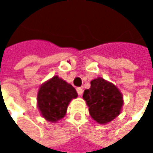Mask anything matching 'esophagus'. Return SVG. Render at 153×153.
Masks as SVG:
<instances>
[{
  "label": "esophagus",
  "mask_w": 153,
  "mask_h": 153,
  "mask_svg": "<svg viewBox=\"0 0 153 153\" xmlns=\"http://www.w3.org/2000/svg\"><path fill=\"white\" fill-rule=\"evenodd\" d=\"M77 92H78V95L79 96H81L82 93H83V89L81 88H77Z\"/></svg>",
  "instance_id": "esophagus-1"
}]
</instances>
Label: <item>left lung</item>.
Returning a JSON list of instances; mask_svg holds the SVG:
<instances>
[{
    "mask_svg": "<svg viewBox=\"0 0 153 153\" xmlns=\"http://www.w3.org/2000/svg\"><path fill=\"white\" fill-rule=\"evenodd\" d=\"M90 88L83 93V99L94 120L107 124L120 115L123 106V97L111 82L98 77L90 81Z\"/></svg>",
    "mask_w": 153,
    "mask_h": 153,
    "instance_id": "obj_1",
    "label": "left lung"
}]
</instances>
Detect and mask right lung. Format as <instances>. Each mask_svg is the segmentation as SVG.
Segmentation results:
<instances>
[{
  "instance_id": "1",
  "label": "right lung",
  "mask_w": 153,
  "mask_h": 153,
  "mask_svg": "<svg viewBox=\"0 0 153 153\" xmlns=\"http://www.w3.org/2000/svg\"><path fill=\"white\" fill-rule=\"evenodd\" d=\"M77 97L76 89L56 75L40 87L37 94V106L45 120L56 122L65 117L70 102Z\"/></svg>"
}]
</instances>
